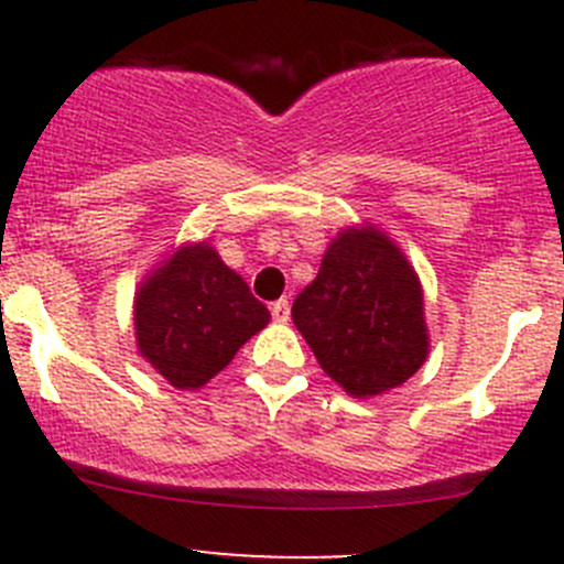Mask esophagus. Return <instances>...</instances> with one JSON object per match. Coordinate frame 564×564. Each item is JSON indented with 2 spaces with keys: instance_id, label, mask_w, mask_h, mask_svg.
Here are the masks:
<instances>
[{
  "instance_id": "1",
  "label": "esophagus",
  "mask_w": 564,
  "mask_h": 564,
  "mask_svg": "<svg viewBox=\"0 0 564 564\" xmlns=\"http://www.w3.org/2000/svg\"><path fill=\"white\" fill-rule=\"evenodd\" d=\"M272 318L275 322H289V314H292V305H289V300H278V303H272Z\"/></svg>"
}]
</instances>
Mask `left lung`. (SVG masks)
Listing matches in <instances>:
<instances>
[{
    "mask_svg": "<svg viewBox=\"0 0 564 564\" xmlns=\"http://www.w3.org/2000/svg\"><path fill=\"white\" fill-rule=\"evenodd\" d=\"M292 318L322 371L351 398L398 388L431 351L417 270L388 231L366 220L333 237Z\"/></svg>",
    "mask_w": 564,
    "mask_h": 564,
    "instance_id": "left-lung-1",
    "label": "left lung"
}]
</instances>
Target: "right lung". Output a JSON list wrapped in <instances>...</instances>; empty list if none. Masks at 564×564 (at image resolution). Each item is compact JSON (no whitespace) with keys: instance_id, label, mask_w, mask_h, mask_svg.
<instances>
[{"instance_id":"add662e5","label":"right lung","mask_w":564,"mask_h":564,"mask_svg":"<svg viewBox=\"0 0 564 564\" xmlns=\"http://www.w3.org/2000/svg\"><path fill=\"white\" fill-rule=\"evenodd\" d=\"M267 322L270 311L207 240L169 250L133 297L135 349L176 390L204 388Z\"/></svg>"}]
</instances>
